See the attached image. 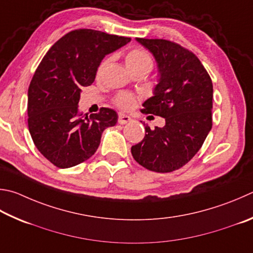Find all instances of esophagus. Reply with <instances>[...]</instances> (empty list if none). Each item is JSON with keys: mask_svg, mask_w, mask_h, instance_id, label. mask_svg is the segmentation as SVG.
I'll list each match as a JSON object with an SVG mask.
<instances>
[{"mask_svg": "<svg viewBox=\"0 0 253 253\" xmlns=\"http://www.w3.org/2000/svg\"><path fill=\"white\" fill-rule=\"evenodd\" d=\"M131 122V118L129 116H127V115H124V114H121L118 116V123L121 124V125H125V124Z\"/></svg>", "mask_w": 253, "mask_h": 253, "instance_id": "obj_1", "label": "esophagus"}]
</instances>
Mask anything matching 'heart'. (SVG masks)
Wrapping results in <instances>:
<instances>
[{"mask_svg": "<svg viewBox=\"0 0 253 253\" xmlns=\"http://www.w3.org/2000/svg\"><path fill=\"white\" fill-rule=\"evenodd\" d=\"M125 64L129 71L134 70V68H137V67H142V66L151 67V58L149 55L145 52V50L135 48V49L129 50V52L126 54ZM115 103H116L117 106H119L121 108L129 109L135 106L136 98L131 94L122 93L117 96L116 99H115Z\"/></svg>", "mask_w": 253, "mask_h": 253, "instance_id": "b5f03b06", "label": "heart"}]
</instances>
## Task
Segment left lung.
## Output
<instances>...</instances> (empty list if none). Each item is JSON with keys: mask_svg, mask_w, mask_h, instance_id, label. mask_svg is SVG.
<instances>
[{"mask_svg": "<svg viewBox=\"0 0 253 253\" xmlns=\"http://www.w3.org/2000/svg\"><path fill=\"white\" fill-rule=\"evenodd\" d=\"M153 54L158 67L154 96L141 109L165 118L166 125L150 129L131 147L142 167L170 172L189 162L201 148L212 127V82L198 57L170 41L136 39Z\"/></svg>", "mask_w": 253, "mask_h": 253, "instance_id": "left-lung-1", "label": "left lung"}]
</instances>
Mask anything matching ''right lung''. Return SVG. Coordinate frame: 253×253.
<instances>
[{
	"mask_svg": "<svg viewBox=\"0 0 253 253\" xmlns=\"http://www.w3.org/2000/svg\"><path fill=\"white\" fill-rule=\"evenodd\" d=\"M129 38L94 30H75L48 49L27 91L29 130L36 148L58 168L74 167L95 154L103 131L117 123V113L100 108L82 116V87L93 84L106 55Z\"/></svg>",
	"mask_w": 253,
	"mask_h": 253,
	"instance_id": "obj_1",
	"label": "right lung"
}]
</instances>
